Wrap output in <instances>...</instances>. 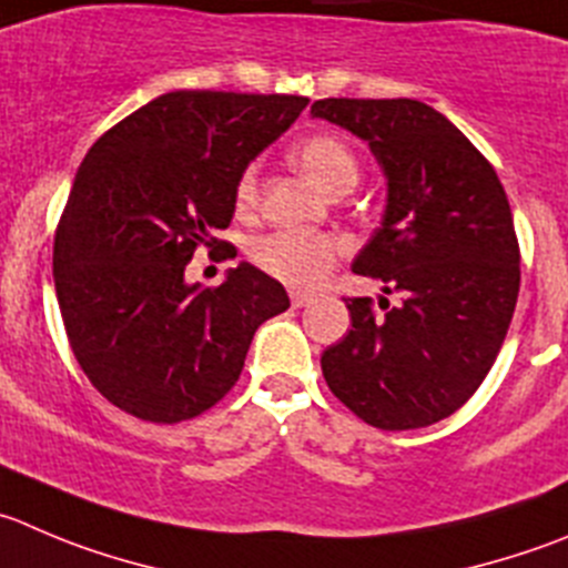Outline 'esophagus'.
Here are the masks:
<instances>
[{
  "instance_id": "1",
  "label": "esophagus",
  "mask_w": 568,
  "mask_h": 568,
  "mask_svg": "<svg viewBox=\"0 0 568 568\" xmlns=\"http://www.w3.org/2000/svg\"><path fill=\"white\" fill-rule=\"evenodd\" d=\"M290 301H293V306L295 310H301V306H306L312 301V295L310 293H298V290H295V293H290Z\"/></svg>"
}]
</instances>
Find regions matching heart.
Returning <instances> with one entry per match:
<instances>
[{
    "mask_svg": "<svg viewBox=\"0 0 568 568\" xmlns=\"http://www.w3.org/2000/svg\"><path fill=\"white\" fill-rule=\"evenodd\" d=\"M293 161L312 183L332 194H343L359 181V159L345 139L334 133H317L295 144ZM258 197L256 164L245 166L236 181V203L251 209ZM251 256L267 275L287 287H315L326 278L339 256L337 240L321 231H275L251 247Z\"/></svg>",
    "mask_w": 568,
    "mask_h": 568,
    "instance_id": "1",
    "label": "heart"
}]
</instances>
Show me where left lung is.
<instances>
[{"instance_id":"8db88e82","label":"left lung","mask_w":568,"mask_h":568,"mask_svg":"<svg viewBox=\"0 0 568 568\" xmlns=\"http://www.w3.org/2000/svg\"><path fill=\"white\" fill-rule=\"evenodd\" d=\"M387 178L382 229L354 273L402 304L345 298L351 328L321 356L326 385L376 429H420L460 409L488 376L518 298V240L499 175L449 119L418 100H317Z\"/></svg>"}]
</instances>
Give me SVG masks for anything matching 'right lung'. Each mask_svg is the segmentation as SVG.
Masks as SVG:
<instances>
[{"instance_id":"right-lung-1","label":"right lung","mask_w":568,"mask_h":568,"mask_svg":"<svg viewBox=\"0 0 568 568\" xmlns=\"http://www.w3.org/2000/svg\"><path fill=\"white\" fill-rule=\"evenodd\" d=\"M295 94L170 91L85 153L55 231L58 306L91 385L150 424L206 413L236 385L287 290L253 264L220 287L186 284L197 247H220L245 166L306 108ZM236 256V253H234Z\"/></svg>"}]
</instances>
